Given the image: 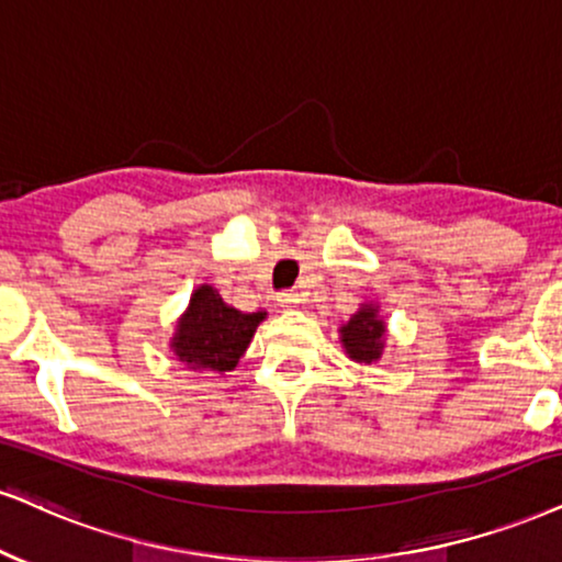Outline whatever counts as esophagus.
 I'll return each instance as SVG.
<instances>
[{
  "instance_id": "esophagus-1",
  "label": "esophagus",
  "mask_w": 562,
  "mask_h": 562,
  "mask_svg": "<svg viewBox=\"0 0 562 562\" xmlns=\"http://www.w3.org/2000/svg\"><path fill=\"white\" fill-rule=\"evenodd\" d=\"M281 304V307H294V304H300V296H296L294 292H281L279 300H276Z\"/></svg>"
}]
</instances>
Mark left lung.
<instances>
[{
    "mask_svg": "<svg viewBox=\"0 0 562 562\" xmlns=\"http://www.w3.org/2000/svg\"><path fill=\"white\" fill-rule=\"evenodd\" d=\"M338 334H341L346 355L359 364L378 362L385 349V321L380 317L378 304L372 302H364L357 315H351V321L341 325Z\"/></svg>",
    "mask_w": 562,
    "mask_h": 562,
    "instance_id": "8db88e82",
    "label": "left lung"
}]
</instances>
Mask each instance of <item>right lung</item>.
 I'll list each match as a JSON object with an SVG mask.
<instances>
[{"label":"right lung","instance_id":"right-lung-1","mask_svg":"<svg viewBox=\"0 0 562 562\" xmlns=\"http://www.w3.org/2000/svg\"><path fill=\"white\" fill-rule=\"evenodd\" d=\"M268 313H239L221 300L213 286H198L190 307L179 317L171 351L190 370H211L224 375L234 370Z\"/></svg>","mask_w":562,"mask_h":562}]
</instances>
